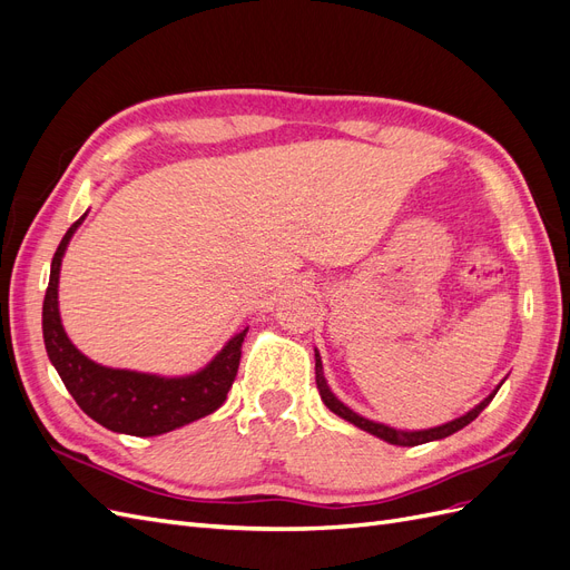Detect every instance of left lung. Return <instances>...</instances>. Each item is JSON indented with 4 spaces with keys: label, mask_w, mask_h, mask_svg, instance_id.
Masks as SVG:
<instances>
[{
    "label": "left lung",
    "mask_w": 570,
    "mask_h": 570,
    "mask_svg": "<svg viewBox=\"0 0 570 570\" xmlns=\"http://www.w3.org/2000/svg\"><path fill=\"white\" fill-rule=\"evenodd\" d=\"M316 385H318L323 404H325L327 409H331L333 413H337L340 419L354 423L356 428L366 430V433H371V435H375V438H381V440H385V442H390V444H400V446H416V444H425V442H433V440H442V438L454 435L456 430H461V428L469 425L471 421H475V419L480 416V411L492 402V396L497 394V390L502 387V383H499V385L494 387V392L488 394L485 400H482L478 406H473L469 413H463V416H459V419H454V421H450V423L438 425V428H428V430H396V428H390V425H383V423H375V421H368V419H364V416H358L356 411H352L350 406H344V404L337 400V396L331 392V387H327V383H325L323 364H321V354H318V352H316Z\"/></svg>",
    "instance_id": "obj_1"
}]
</instances>
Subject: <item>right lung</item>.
I'll use <instances>...</instances> for the list:
<instances>
[{"mask_svg":"<svg viewBox=\"0 0 570 570\" xmlns=\"http://www.w3.org/2000/svg\"><path fill=\"white\" fill-rule=\"evenodd\" d=\"M85 216H80L66 230L55 258H51L49 285L42 304V335L47 356L55 364L66 390L71 392L76 404L92 421L114 430V433H126L135 438L164 435L197 419L209 416V413L226 402L228 390L233 387L247 327L230 337L226 347L202 371L183 377L107 368L95 364L92 358L76 350V344L68 340L59 316V271L63 252Z\"/></svg>","mask_w":570,"mask_h":570,"instance_id":"right-lung-1","label":"right lung"}]
</instances>
